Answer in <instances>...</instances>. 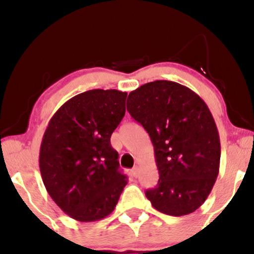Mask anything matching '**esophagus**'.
Instances as JSON below:
<instances>
[{"label": "esophagus", "mask_w": 254, "mask_h": 254, "mask_svg": "<svg viewBox=\"0 0 254 254\" xmlns=\"http://www.w3.org/2000/svg\"><path fill=\"white\" fill-rule=\"evenodd\" d=\"M131 175H133V177H135V178H136V177L138 176V168H137V166H135V168L131 170Z\"/></svg>", "instance_id": "34e87169"}]
</instances>
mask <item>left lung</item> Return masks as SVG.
<instances>
[{
    "label": "left lung",
    "instance_id": "obj_1",
    "mask_svg": "<svg viewBox=\"0 0 254 254\" xmlns=\"http://www.w3.org/2000/svg\"><path fill=\"white\" fill-rule=\"evenodd\" d=\"M127 111L154 145L159 180L145 190L152 207L171 216L195 211L220 170V136L206 103L185 85L155 81L128 95Z\"/></svg>",
    "mask_w": 254,
    "mask_h": 254
}]
</instances>
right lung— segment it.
<instances>
[{"label": "right lung", "instance_id": "obj_1", "mask_svg": "<svg viewBox=\"0 0 254 254\" xmlns=\"http://www.w3.org/2000/svg\"><path fill=\"white\" fill-rule=\"evenodd\" d=\"M127 92L89 90L67 100L51 118L39 152L44 185L68 216L105 218L116 208L127 177L111 135L126 112Z\"/></svg>", "mask_w": 254, "mask_h": 254}]
</instances>
